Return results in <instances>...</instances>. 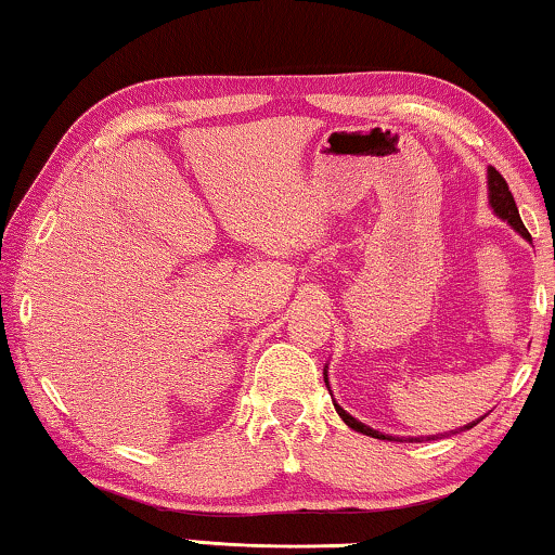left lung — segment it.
<instances>
[{"label":"left lung","mask_w":555,"mask_h":555,"mask_svg":"<svg viewBox=\"0 0 555 555\" xmlns=\"http://www.w3.org/2000/svg\"><path fill=\"white\" fill-rule=\"evenodd\" d=\"M488 202H490L492 211H495V215H498L500 219H503V222L511 224L513 230L518 232L522 240L530 242V234H528L526 224H522V219H520V215H518V207H515V199H513L511 189H507L505 179L500 177V171L492 169V166L488 169ZM323 382H325V386H328V391H331V384H328V363H325V366H323ZM333 406H336L338 416L348 424V427H351L353 431H361V435H366V437L389 439V442H424V439H435V437H439V435H429V437H391V435H384V431H378V429H371L369 424H363V422L356 420V416L348 414L344 406L336 404V399H333ZM480 420H482V416H480ZM480 420H477V422H480ZM477 422H469V424H465V427H460V429L475 427ZM452 435H454V431H452Z\"/></svg>","instance_id":"left-lung-1"}]
</instances>
